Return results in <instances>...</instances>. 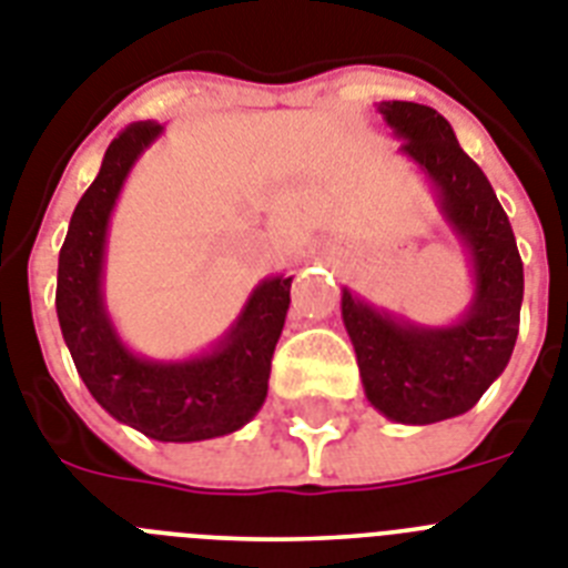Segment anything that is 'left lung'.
I'll return each instance as SVG.
<instances>
[{"mask_svg":"<svg viewBox=\"0 0 568 568\" xmlns=\"http://www.w3.org/2000/svg\"><path fill=\"white\" fill-rule=\"evenodd\" d=\"M402 155L422 170L436 207L459 240L474 297L450 326H418L343 288V326L355 346L364 393L381 416L433 424L468 413L511 361L523 306V260L490 181L430 106L381 100Z\"/></svg>","mask_w":568,"mask_h":568,"instance_id":"left-lung-1","label":"left lung"}]
</instances>
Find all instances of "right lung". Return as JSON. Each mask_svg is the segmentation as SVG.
I'll return each mask as SVG.
<instances>
[{
    "label": "right lung",
    "mask_w": 568,
    "mask_h": 568,
    "mask_svg": "<svg viewBox=\"0 0 568 568\" xmlns=\"http://www.w3.org/2000/svg\"><path fill=\"white\" fill-rule=\"evenodd\" d=\"M161 132V123L141 121L109 144L60 247L57 321L80 378L109 416L155 442H204L240 430L260 413L294 276L262 280L240 317L202 355L152 361L121 341L103 297L109 219L126 175Z\"/></svg>",
    "instance_id": "add662e5"
}]
</instances>
